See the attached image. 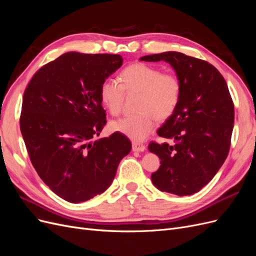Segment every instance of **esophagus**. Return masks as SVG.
<instances>
[{"label": "esophagus", "mask_w": 256, "mask_h": 256, "mask_svg": "<svg viewBox=\"0 0 256 256\" xmlns=\"http://www.w3.org/2000/svg\"><path fill=\"white\" fill-rule=\"evenodd\" d=\"M145 150H146V146L144 144L136 143V142L132 143V150L134 152H144Z\"/></svg>", "instance_id": "34e87169"}]
</instances>
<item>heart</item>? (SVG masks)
<instances>
[{
  "mask_svg": "<svg viewBox=\"0 0 256 256\" xmlns=\"http://www.w3.org/2000/svg\"><path fill=\"white\" fill-rule=\"evenodd\" d=\"M122 84L106 79L100 85V99L112 115L122 111L125 92H140L138 114L124 116L111 122V128L131 140L142 141L156 128L157 118H171L182 98V82L173 72H164L157 67L136 63L126 67L120 76Z\"/></svg>",
  "mask_w": 256,
  "mask_h": 256,
  "instance_id": "1",
  "label": "heart"
}]
</instances>
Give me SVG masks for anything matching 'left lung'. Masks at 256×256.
I'll use <instances>...</instances> for the list:
<instances>
[{
    "label": "left lung",
    "instance_id": "8db88e82",
    "mask_svg": "<svg viewBox=\"0 0 256 256\" xmlns=\"http://www.w3.org/2000/svg\"><path fill=\"white\" fill-rule=\"evenodd\" d=\"M140 60L166 62L182 88L176 111L157 131L174 144L148 146L161 159L152 182L160 191L194 194L212 180L230 150L234 104L228 84L212 64L180 52L152 54Z\"/></svg>",
    "mask_w": 256,
    "mask_h": 256
}]
</instances>
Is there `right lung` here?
Segmentation results:
<instances>
[{"instance_id":"obj_1","label":"right lung","mask_w":256,"mask_h":256,"mask_svg":"<svg viewBox=\"0 0 256 256\" xmlns=\"http://www.w3.org/2000/svg\"><path fill=\"white\" fill-rule=\"evenodd\" d=\"M122 65L120 54L67 52L42 67L23 95L20 129L30 159L69 203L104 192L131 150L120 132L92 141L106 124L100 85Z\"/></svg>"}]
</instances>
